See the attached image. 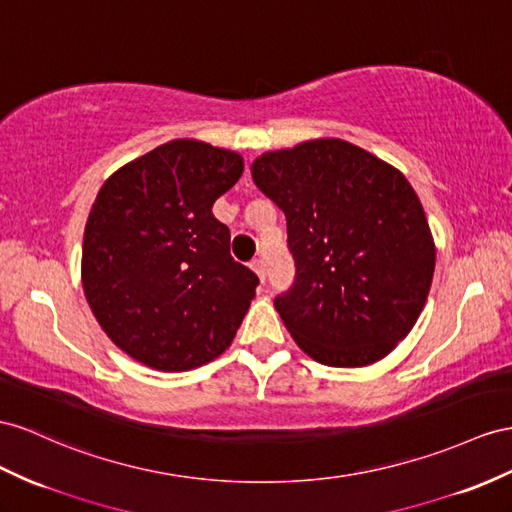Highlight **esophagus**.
Instances as JSON below:
<instances>
[{
    "label": "esophagus",
    "instance_id": "1",
    "mask_svg": "<svg viewBox=\"0 0 512 512\" xmlns=\"http://www.w3.org/2000/svg\"><path fill=\"white\" fill-rule=\"evenodd\" d=\"M251 268L255 270V274H257V277L261 279V283H264L266 281V264H264V259H253L251 261Z\"/></svg>",
    "mask_w": 512,
    "mask_h": 512
}]
</instances>
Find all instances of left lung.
I'll return each instance as SVG.
<instances>
[{
  "mask_svg": "<svg viewBox=\"0 0 512 512\" xmlns=\"http://www.w3.org/2000/svg\"><path fill=\"white\" fill-rule=\"evenodd\" d=\"M251 175L287 220L296 277L274 307L294 342L333 368L387 357L415 326L435 272L411 183L339 138L259 155Z\"/></svg>",
  "mask_w": 512,
  "mask_h": 512,
  "instance_id": "left-lung-1",
  "label": "left lung"
}]
</instances>
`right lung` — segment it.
Listing matches in <instances>:
<instances>
[{
    "instance_id": "obj_1",
    "label": "right lung",
    "mask_w": 512,
    "mask_h": 512,
    "mask_svg": "<svg viewBox=\"0 0 512 512\" xmlns=\"http://www.w3.org/2000/svg\"><path fill=\"white\" fill-rule=\"evenodd\" d=\"M242 170L240 153L179 138L101 186L82 285L101 329L131 359L186 372L231 346L259 279L231 257L229 227L212 207Z\"/></svg>"
}]
</instances>
